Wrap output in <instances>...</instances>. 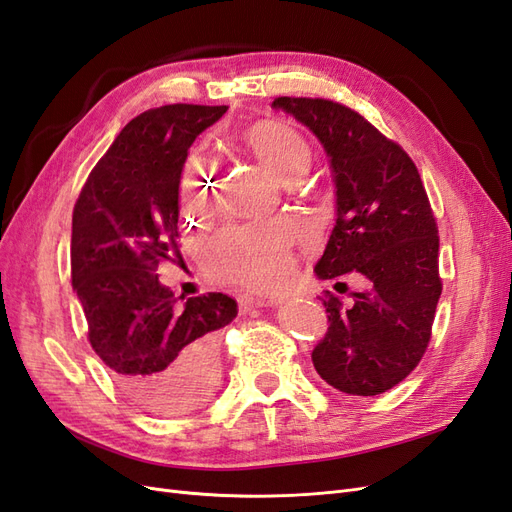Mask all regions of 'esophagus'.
<instances>
[{
  "label": "esophagus",
  "instance_id": "esophagus-1",
  "mask_svg": "<svg viewBox=\"0 0 512 512\" xmlns=\"http://www.w3.org/2000/svg\"><path fill=\"white\" fill-rule=\"evenodd\" d=\"M288 299V294H241L239 297V309L241 312H250L254 307L262 305H277Z\"/></svg>",
  "mask_w": 512,
  "mask_h": 512
}]
</instances>
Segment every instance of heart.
I'll return each instance as SVG.
<instances>
[{
	"label": "heart",
	"mask_w": 512,
	"mask_h": 512,
	"mask_svg": "<svg viewBox=\"0 0 512 512\" xmlns=\"http://www.w3.org/2000/svg\"><path fill=\"white\" fill-rule=\"evenodd\" d=\"M245 141L271 173L292 183L312 164L307 138L284 121H260L245 134ZM211 158L198 147L185 160L179 198L190 220H200L211 207ZM297 226L280 218L267 224H243L222 230L203 245V265L215 280L247 288H269L288 277L292 269L290 247Z\"/></svg>",
	"instance_id": "obj_1"
}]
</instances>
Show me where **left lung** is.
<instances>
[{"mask_svg":"<svg viewBox=\"0 0 512 512\" xmlns=\"http://www.w3.org/2000/svg\"><path fill=\"white\" fill-rule=\"evenodd\" d=\"M327 151L335 226L314 273H359L365 286L342 305L322 299L329 329L314 348L320 378L348 395H380L421 361L442 292L440 237L408 153L352 108L322 98H275Z\"/></svg>","mask_w":512,"mask_h":512,"instance_id":"8db88e82","label":"left lung"}]
</instances>
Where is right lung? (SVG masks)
Returning a JSON list of instances; mask_svg holds the SVG:
<instances>
[{
	"label": "right lung",
	"mask_w": 512,
	"mask_h": 512,
	"mask_svg": "<svg viewBox=\"0 0 512 512\" xmlns=\"http://www.w3.org/2000/svg\"><path fill=\"white\" fill-rule=\"evenodd\" d=\"M228 106L168 104L134 117L91 170L72 213V288L89 344L119 389L177 416L218 389V331L237 316L222 292L177 307L156 275L179 254V181L196 136Z\"/></svg>",
	"instance_id": "add662e5"
}]
</instances>
